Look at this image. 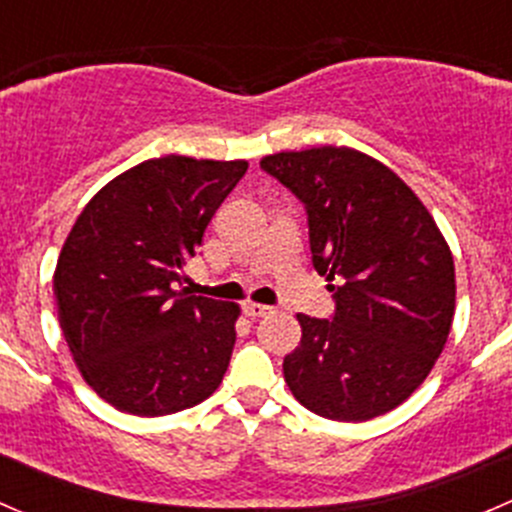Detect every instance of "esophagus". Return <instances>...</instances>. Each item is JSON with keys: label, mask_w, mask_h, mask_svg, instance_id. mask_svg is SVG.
<instances>
[{"label": "esophagus", "mask_w": 512, "mask_h": 512, "mask_svg": "<svg viewBox=\"0 0 512 512\" xmlns=\"http://www.w3.org/2000/svg\"><path fill=\"white\" fill-rule=\"evenodd\" d=\"M272 307H267V304H260V302H247L245 304V314L247 317L257 319V317H265V314H270Z\"/></svg>", "instance_id": "obj_1"}]
</instances>
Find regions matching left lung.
I'll list each match as a JSON object with an SVG mask.
<instances>
[{"label": "left lung", "instance_id": "left-lung-1", "mask_svg": "<svg viewBox=\"0 0 512 512\" xmlns=\"http://www.w3.org/2000/svg\"><path fill=\"white\" fill-rule=\"evenodd\" d=\"M307 208L309 247L334 292L332 319L297 314L302 339L285 381L304 409L369 421L431 374L456 314L451 247L399 175L347 146L260 160Z\"/></svg>", "mask_w": 512, "mask_h": 512}]
</instances>
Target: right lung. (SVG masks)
Listing matches in <instances>:
<instances>
[{
	"instance_id": "1",
	"label": "right lung",
	"mask_w": 512,
	"mask_h": 512,
	"mask_svg": "<svg viewBox=\"0 0 512 512\" xmlns=\"http://www.w3.org/2000/svg\"><path fill=\"white\" fill-rule=\"evenodd\" d=\"M247 160L163 156L86 203L54 270L69 352L113 409L168 416L208 399L235 347L237 304L175 289Z\"/></svg>"
}]
</instances>
